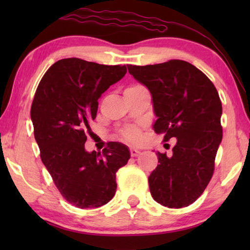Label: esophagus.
Listing matches in <instances>:
<instances>
[{"mask_svg":"<svg viewBox=\"0 0 250 250\" xmlns=\"http://www.w3.org/2000/svg\"><path fill=\"white\" fill-rule=\"evenodd\" d=\"M129 152H131V156L132 157H136V156H139L140 155V150L139 149H135V148H131L129 149Z\"/></svg>","mask_w":250,"mask_h":250,"instance_id":"esophagus-1","label":"esophagus"}]
</instances>
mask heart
Here are the masks:
<instances>
[{"instance_id":"obj_1","label":"heart","mask_w":250,"mask_h":250,"mask_svg":"<svg viewBox=\"0 0 250 250\" xmlns=\"http://www.w3.org/2000/svg\"><path fill=\"white\" fill-rule=\"evenodd\" d=\"M140 86H131L126 90H132V88H136ZM122 138L126 140V141H135V140L139 139L140 136V129L136 126H126L121 131Z\"/></svg>"}]
</instances>
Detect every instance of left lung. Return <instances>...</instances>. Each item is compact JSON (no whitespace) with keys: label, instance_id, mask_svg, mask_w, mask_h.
Returning a JSON list of instances; mask_svg holds the SVG:
<instances>
[{"label":"left lung","instance_id":"obj_1","mask_svg":"<svg viewBox=\"0 0 250 250\" xmlns=\"http://www.w3.org/2000/svg\"><path fill=\"white\" fill-rule=\"evenodd\" d=\"M128 73L148 87L164 141L176 139L172 155L157 153L149 176L157 203L182 208L194 203L209 183L222 141V104L216 87L193 64L183 60L148 66H127Z\"/></svg>","mask_w":250,"mask_h":250}]
</instances>
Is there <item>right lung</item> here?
I'll use <instances>...</instances> for the list:
<instances>
[{
	"label": "right lung",
	"mask_w": 250,
	"mask_h": 250,
	"mask_svg": "<svg viewBox=\"0 0 250 250\" xmlns=\"http://www.w3.org/2000/svg\"><path fill=\"white\" fill-rule=\"evenodd\" d=\"M126 71V66L68 58L53 63L37 86L30 118L41 159L58 190L75 207L109 203L117 189L116 172L131 157L119 142H111L102 155L86 151L84 146L99 98Z\"/></svg>",
	"instance_id": "1"
}]
</instances>
